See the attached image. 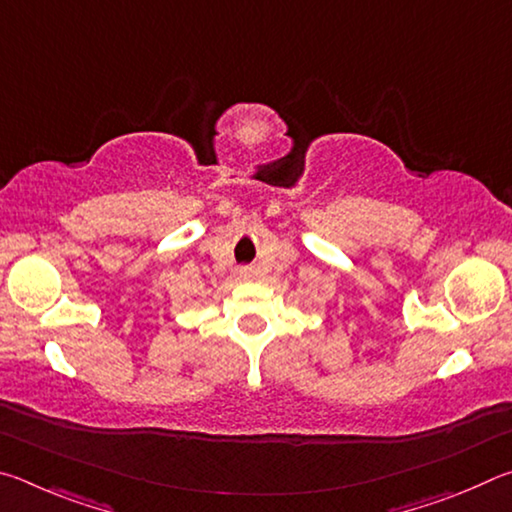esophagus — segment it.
I'll return each mask as SVG.
<instances>
[{
    "instance_id": "1",
    "label": "esophagus",
    "mask_w": 512,
    "mask_h": 512,
    "mask_svg": "<svg viewBox=\"0 0 512 512\" xmlns=\"http://www.w3.org/2000/svg\"><path fill=\"white\" fill-rule=\"evenodd\" d=\"M244 275H248V271H244Z\"/></svg>"
}]
</instances>
